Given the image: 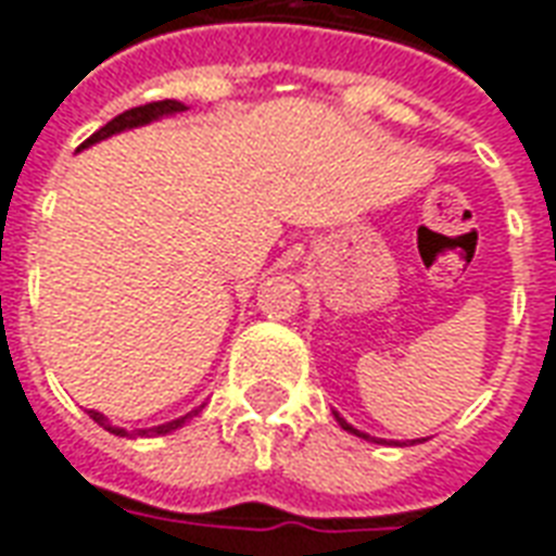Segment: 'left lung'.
Listing matches in <instances>:
<instances>
[{"label": "left lung", "mask_w": 556, "mask_h": 556, "mask_svg": "<svg viewBox=\"0 0 556 556\" xmlns=\"http://www.w3.org/2000/svg\"><path fill=\"white\" fill-rule=\"evenodd\" d=\"M336 421H339V425L344 427V430H348V433L359 435V439H368V435H365V433H359V430H356V427H351V425H348V421H344V418H339V415H336ZM415 442H421V439H413V445H415Z\"/></svg>", "instance_id": "1"}]
</instances>
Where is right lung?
Here are the masks:
<instances>
[{"mask_svg": "<svg viewBox=\"0 0 556 556\" xmlns=\"http://www.w3.org/2000/svg\"><path fill=\"white\" fill-rule=\"evenodd\" d=\"M179 111H185L182 102L176 100H162V102H147V105H138V109H129L123 111V114H117L114 121H109L105 126H102L100 131H93L88 141L81 143L79 150H85V147H90V143L97 141H105V138H111V135H117V131H126V129H135V126H143V123H152L159 121V117H167V114H179ZM203 406H197L194 413L182 415V418H174V421H167V425H159V427H147V430H131V433H126L123 427H111L109 418L102 413H97V409H90V418L97 421L100 427H105L109 433L114 435H129V439H135V435H164V433H174L176 427H182L188 418H194L197 413H200Z\"/></svg>", "mask_w": 556, "mask_h": 556, "instance_id": "1", "label": "right lung"}]
</instances>
